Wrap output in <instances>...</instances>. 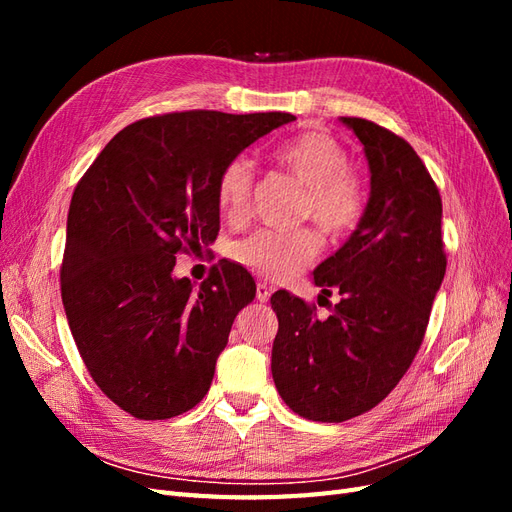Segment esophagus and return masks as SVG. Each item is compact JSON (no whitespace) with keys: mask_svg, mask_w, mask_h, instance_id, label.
Masks as SVG:
<instances>
[{"mask_svg":"<svg viewBox=\"0 0 512 512\" xmlns=\"http://www.w3.org/2000/svg\"><path fill=\"white\" fill-rule=\"evenodd\" d=\"M271 292H273V288L269 284H265V282H258L256 284V299L260 303H267L269 297H271Z\"/></svg>","mask_w":512,"mask_h":512,"instance_id":"34e87169","label":"esophagus"}]
</instances>
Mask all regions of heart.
I'll return each mask as SVG.
<instances>
[{
    "instance_id": "b5f03b06",
    "label": "heart",
    "mask_w": 512,
    "mask_h": 512,
    "mask_svg": "<svg viewBox=\"0 0 512 512\" xmlns=\"http://www.w3.org/2000/svg\"><path fill=\"white\" fill-rule=\"evenodd\" d=\"M275 162L303 188L299 218H312L329 235H346L359 226L365 213V190L350 168L346 147L324 130H307L288 138L275 149ZM254 190V164L239 156L230 160L218 177L215 198L222 215L241 222L250 213ZM232 258L245 269L273 282H286L312 265L320 254V235L312 226L297 230L260 228L237 241Z\"/></svg>"
}]
</instances>
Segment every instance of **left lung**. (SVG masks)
<instances>
[{"label":"left lung","mask_w":512,"mask_h":512,"mask_svg":"<svg viewBox=\"0 0 512 512\" xmlns=\"http://www.w3.org/2000/svg\"><path fill=\"white\" fill-rule=\"evenodd\" d=\"M363 143L371 190L350 239L314 271L322 294L339 292L327 320L280 290L271 371L286 406L309 421L342 423L389 395L423 344L446 273L442 198L404 138L342 117Z\"/></svg>","instance_id":"obj_1"}]
</instances>
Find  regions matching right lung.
Listing matches in <instances>:
<instances>
[{"instance_id":"right-lung-1","label":"right lung","mask_w":512,"mask_h":512,"mask_svg":"<svg viewBox=\"0 0 512 512\" xmlns=\"http://www.w3.org/2000/svg\"><path fill=\"white\" fill-rule=\"evenodd\" d=\"M290 113L185 111L130 123L76 183L61 262V301L100 391L141 421L192 410L252 275L220 262L196 290L175 256L218 237L222 168Z\"/></svg>"}]
</instances>
